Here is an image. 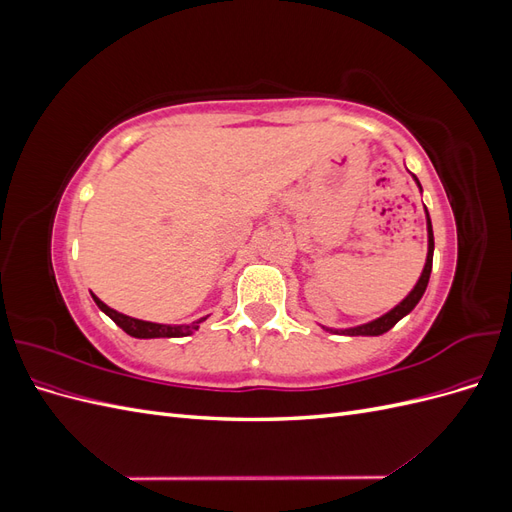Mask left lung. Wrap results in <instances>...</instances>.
Returning <instances> with one entry per match:
<instances>
[{
  "label": "left lung",
  "instance_id": "left-lung-1",
  "mask_svg": "<svg viewBox=\"0 0 512 512\" xmlns=\"http://www.w3.org/2000/svg\"><path fill=\"white\" fill-rule=\"evenodd\" d=\"M416 179V177H414ZM418 183V179H416ZM421 188V185H418ZM427 235H429V250H427V262H425V269L421 273V280L416 282L414 290L408 294V297L401 301L397 307H393L389 314H384L382 318L374 320V322H367L361 324V327H354V329H344V331H333V333H344V335H382L389 329H393L395 324L404 318L406 314H410L412 309L416 307V303L421 301V297L425 294V288L429 284V275H431V265H433V230H431V220H429V213H427Z\"/></svg>",
  "mask_w": 512,
  "mask_h": 512
}]
</instances>
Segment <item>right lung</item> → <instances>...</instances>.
Returning a JSON list of instances; mask_svg holds the SVG:
<instances>
[{"instance_id":"1","label":"right lung","mask_w":512,"mask_h":512,"mask_svg":"<svg viewBox=\"0 0 512 512\" xmlns=\"http://www.w3.org/2000/svg\"><path fill=\"white\" fill-rule=\"evenodd\" d=\"M94 297L96 305L102 309V312L111 318L117 327H121L123 331H126L128 335L132 337H138V339H151V337H185L190 335L192 331L198 329V324L203 322L205 318H200L192 324H185V327H170V324H156V322H145V320H136V318H130V316H123L119 312H115V309H111L108 305H104L96 294H91Z\"/></svg>"}]
</instances>
